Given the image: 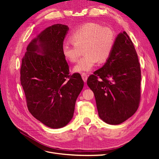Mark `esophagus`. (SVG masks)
Here are the masks:
<instances>
[{"mask_svg":"<svg viewBox=\"0 0 159 159\" xmlns=\"http://www.w3.org/2000/svg\"><path fill=\"white\" fill-rule=\"evenodd\" d=\"M81 76H82V80H84V82H86V81H87V79H88V75H87V74H86V73H82Z\"/></svg>","mask_w":159,"mask_h":159,"instance_id":"esophagus-1","label":"esophagus"}]
</instances>
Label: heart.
<instances>
[{"label": "heart", "mask_w": 159, "mask_h": 159, "mask_svg": "<svg viewBox=\"0 0 159 159\" xmlns=\"http://www.w3.org/2000/svg\"><path fill=\"white\" fill-rule=\"evenodd\" d=\"M73 44L65 43L62 53L67 61L74 62L78 60L84 49L85 56L75 65L73 71L84 73L91 71L98 61L105 62L111 56L115 46L116 35L109 27L89 22L75 30L70 35Z\"/></svg>", "instance_id": "b5f03b06"}]
</instances>
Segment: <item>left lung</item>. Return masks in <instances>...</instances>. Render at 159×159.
Here are the masks:
<instances>
[{
  "label": "left lung",
  "mask_w": 159,
  "mask_h": 159,
  "mask_svg": "<svg viewBox=\"0 0 159 159\" xmlns=\"http://www.w3.org/2000/svg\"><path fill=\"white\" fill-rule=\"evenodd\" d=\"M140 80L135 47L126 32L123 31L116 36L113 52L104 65L88 79L99 117L112 125L131 117L139 107Z\"/></svg>",
  "instance_id": "left-lung-1"
}]
</instances>
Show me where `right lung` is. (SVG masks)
Instances as JSON below:
<instances>
[{"label": "right lung", "instance_id": "obj_1", "mask_svg": "<svg viewBox=\"0 0 159 159\" xmlns=\"http://www.w3.org/2000/svg\"><path fill=\"white\" fill-rule=\"evenodd\" d=\"M68 30L67 25L61 24L46 28L30 42L22 59L20 83L28 110L52 129L64 127L71 121L84 86L80 74L69 75L62 53Z\"/></svg>", "mask_w": 159, "mask_h": 159}]
</instances>
